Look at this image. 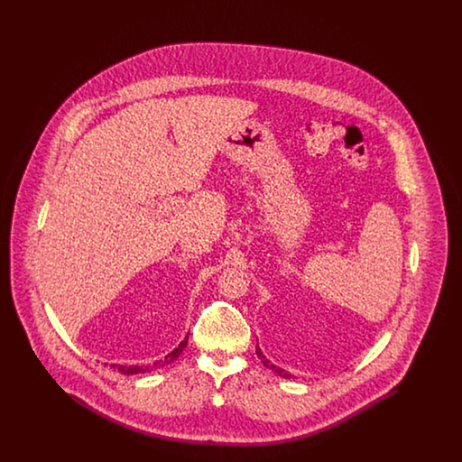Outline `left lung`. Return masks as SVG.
<instances>
[{
	"label": "left lung",
	"mask_w": 462,
	"mask_h": 462,
	"mask_svg": "<svg viewBox=\"0 0 462 462\" xmlns=\"http://www.w3.org/2000/svg\"><path fill=\"white\" fill-rule=\"evenodd\" d=\"M256 355H258V358L262 360V364H263L264 367L266 369H270V371H273L275 374H279L281 377H286V379H289L291 377V374L286 373L284 369H281V367H277V365H273L266 356H264L263 353H262V350L260 348H256Z\"/></svg>",
	"instance_id": "8db88e82"
}]
</instances>
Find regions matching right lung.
Instances as JSON below:
<instances>
[{
  "mask_svg": "<svg viewBox=\"0 0 462 462\" xmlns=\"http://www.w3.org/2000/svg\"><path fill=\"white\" fill-rule=\"evenodd\" d=\"M187 339H189V336L178 345V348H175L173 352L168 353L162 360H159V364H154V365H147V367H140V365H110V367H116L117 371L121 374H125V375H130V374H142V373H149V371H154L155 367H162V365H168V364H171V362H175L176 358L180 356V353L183 352V348L187 346Z\"/></svg>",
  "mask_w": 462,
  "mask_h": 462,
  "instance_id": "add662e5",
  "label": "right lung"
}]
</instances>
